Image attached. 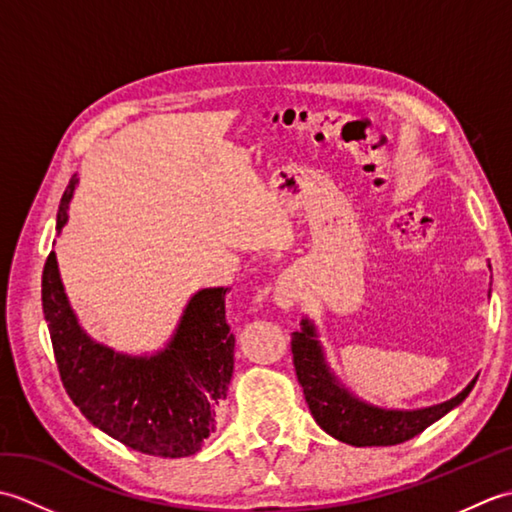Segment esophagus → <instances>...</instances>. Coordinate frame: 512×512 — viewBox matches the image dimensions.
<instances>
[{"label": "esophagus", "mask_w": 512, "mask_h": 512, "mask_svg": "<svg viewBox=\"0 0 512 512\" xmlns=\"http://www.w3.org/2000/svg\"><path fill=\"white\" fill-rule=\"evenodd\" d=\"M297 281H295V275L292 273H284L275 284V290H273V301L277 303V306L281 310H290L292 306H295L297 301Z\"/></svg>", "instance_id": "esophagus-1"}]
</instances>
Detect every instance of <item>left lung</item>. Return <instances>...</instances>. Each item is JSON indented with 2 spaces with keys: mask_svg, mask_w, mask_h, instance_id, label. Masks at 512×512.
<instances>
[{
  "mask_svg": "<svg viewBox=\"0 0 512 512\" xmlns=\"http://www.w3.org/2000/svg\"><path fill=\"white\" fill-rule=\"evenodd\" d=\"M488 297H491V292H488ZM290 345L295 372L314 420L332 438L352 444V447H391V444L416 438L429 424L458 407L471 394L477 380L475 376L458 396L444 400L440 405L424 409H383L354 396L336 378L332 367L325 361L317 325L312 319H301V330L292 332Z\"/></svg>",
  "mask_w": 512,
  "mask_h": 512,
  "instance_id": "8db88e82",
  "label": "left lung"
}]
</instances>
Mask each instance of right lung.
<instances>
[{"label":"right lung","mask_w":512,"mask_h":512,"mask_svg":"<svg viewBox=\"0 0 512 512\" xmlns=\"http://www.w3.org/2000/svg\"><path fill=\"white\" fill-rule=\"evenodd\" d=\"M79 178L72 176L57 213V233ZM228 288H204L189 299L169 343L154 354H125L81 328L65 295L57 253L41 277L54 358L63 387L96 429L156 458L198 453L215 431V411L233 376L235 336L226 323Z\"/></svg>","instance_id":"1"}]
</instances>
